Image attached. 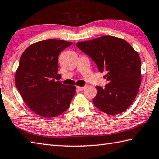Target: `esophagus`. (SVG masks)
Segmentation results:
<instances>
[{"label":"esophagus","mask_w":159,"mask_h":159,"mask_svg":"<svg viewBox=\"0 0 159 159\" xmlns=\"http://www.w3.org/2000/svg\"><path fill=\"white\" fill-rule=\"evenodd\" d=\"M84 88H85V87H80V86H78V87H76L77 90H79V91H82L83 89H84Z\"/></svg>","instance_id":"34e87169"}]
</instances>
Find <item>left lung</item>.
Here are the masks:
<instances>
[{
	"label": "left lung",
	"instance_id": "8db88e82",
	"mask_svg": "<svg viewBox=\"0 0 159 159\" xmlns=\"http://www.w3.org/2000/svg\"><path fill=\"white\" fill-rule=\"evenodd\" d=\"M76 47L96 63L108 82L104 88L97 86L93 99L96 107L115 115L127 109L137 96L141 83V61L138 53L125 40L102 36L79 42Z\"/></svg>",
	"mask_w": 159,
	"mask_h": 159
}]
</instances>
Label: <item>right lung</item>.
<instances>
[{
	"label": "right lung",
	"mask_w": 159,
	"mask_h": 159,
	"mask_svg": "<svg viewBox=\"0 0 159 159\" xmlns=\"http://www.w3.org/2000/svg\"><path fill=\"white\" fill-rule=\"evenodd\" d=\"M73 43L48 39L34 43L21 55L15 85L27 106L45 117L58 116L70 107L76 87L55 81L60 76L58 56Z\"/></svg>",
	"instance_id": "obj_1"
}]
</instances>
